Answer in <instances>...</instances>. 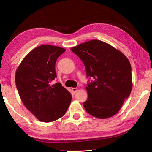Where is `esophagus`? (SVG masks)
Returning a JSON list of instances; mask_svg holds the SVG:
<instances>
[{"label":"esophagus","mask_w":152,"mask_h":152,"mask_svg":"<svg viewBox=\"0 0 152 152\" xmlns=\"http://www.w3.org/2000/svg\"><path fill=\"white\" fill-rule=\"evenodd\" d=\"M77 91H78V88H72V91L74 94H75L77 92Z\"/></svg>","instance_id":"esophagus-1"}]
</instances>
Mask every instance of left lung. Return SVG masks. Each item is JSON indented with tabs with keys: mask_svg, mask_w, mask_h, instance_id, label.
Returning <instances> with one entry per match:
<instances>
[{
	"mask_svg": "<svg viewBox=\"0 0 152 152\" xmlns=\"http://www.w3.org/2000/svg\"><path fill=\"white\" fill-rule=\"evenodd\" d=\"M83 61L86 76L94 80L87 84L86 112L107 119L119 112L132 90V66L119 50L100 40H91L71 48Z\"/></svg>",
	"mask_w": 152,
	"mask_h": 152,
	"instance_id": "left-lung-1",
	"label": "left lung"
}]
</instances>
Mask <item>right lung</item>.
<instances>
[{
	"instance_id": "right-lung-1",
	"label": "right lung",
	"mask_w": 152,
	"mask_h": 152,
	"mask_svg": "<svg viewBox=\"0 0 152 152\" xmlns=\"http://www.w3.org/2000/svg\"><path fill=\"white\" fill-rule=\"evenodd\" d=\"M65 51L58 46L40 45L31 51L17 69L15 82L20 99L40 121L60 119L70 104V92L59 82L50 84L57 77L56 60Z\"/></svg>"
}]
</instances>
